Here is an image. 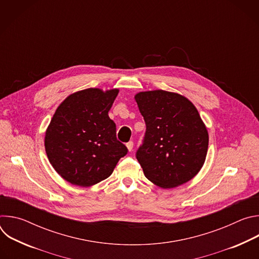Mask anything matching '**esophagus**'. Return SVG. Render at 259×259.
Here are the masks:
<instances>
[{"mask_svg": "<svg viewBox=\"0 0 259 259\" xmlns=\"http://www.w3.org/2000/svg\"><path fill=\"white\" fill-rule=\"evenodd\" d=\"M133 145H134L133 141H129V142L126 144V146H127V149H128V151H129V152H132V150H133Z\"/></svg>", "mask_w": 259, "mask_h": 259, "instance_id": "esophagus-1", "label": "esophagus"}]
</instances>
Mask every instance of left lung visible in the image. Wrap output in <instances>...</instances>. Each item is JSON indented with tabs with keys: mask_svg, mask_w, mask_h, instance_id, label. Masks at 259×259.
<instances>
[{
	"mask_svg": "<svg viewBox=\"0 0 259 259\" xmlns=\"http://www.w3.org/2000/svg\"><path fill=\"white\" fill-rule=\"evenodd\" d=\"M146 131L136 158L145 177L162 189L193 179L203 167L209 135L196 106L178 93L153 90L135 96Z\"/></svg>",
	"mask_w": 259,
	"mask_h": 259,
	"instance_id": "left-lung-1",
	"label": "left lung"
}]
</instances>
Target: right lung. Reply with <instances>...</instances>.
Wrapping results in <instances>:
<instances>
[{"mask_svg":"<svg viewBox=\"0 0 259 259\" xmlns=\"http://www.w3.org/2000/svg\"><path fill=\"white\" fill-rule=\"evenodd\" d=\"M119 89L88 88L67 96L46 130L45 150L50 164L67 182L92 187L113 173L128 150L116 136L108 117Z\"/></svg>","mask_w":259,"mask_h":259,"instance_id":"obj_1","label":"right lung"}]
</instances>
